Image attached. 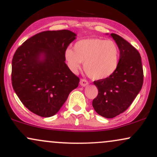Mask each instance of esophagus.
<instances>
[{"label": "esophagus", "instance_id": "obj_1", "mask_svg": "<svg viewBox=\"0 0 157 157\" xmlns=\"http://www.w3.org/2000/svg\"><path fill=\"white\" fill-rule=\"evenodd\" d=\"M80 85L82 86H86L89 84V82L86 80V79H81L80 80Z\"/></svg>", "mask_w": 157, "mask_h": 157}]
</instances>
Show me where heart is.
Wrapping results in <instances>:
<instances>
[{
	"instance_id": "1",
	"label": "heart",
	"mask_w": 157,
	"mask_h": 157,
	"mask_svg": "<svg viewBox=\"0 0 157 157\" xmlns=\"http://www.w3.org/2000/svg\"><path fill=\"white\" fill-rule=\"evenodd\" d=\"M65 59L70 69L77 72L84 62V71L94 80H102L117 69L120 59L119 46L113 40L89 38L77 41L74 50L67 48Z\"/></svg>"
}]
</instances>
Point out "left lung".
Listing matches in <instances>:
<instances>
[{
  "instance_id": "8db88e82",
  "label": "left lung",
  "mask_w": 157,
  "mask_h": 157,
  "mask_svg": "<svg viewBox=\"0 0 157 157\" xmlns=\"http://www.w3.org/2000/svg\"><path fill=\"white\" fill-rule=\"evenodd\" d=\"M111 36L120 48V63L112 75L94 81L98 94L92 102L96 112L109 119L128 109L142 89L144 77L141 56L137 49L120 36L113 33Z\"/></svg>"
}]
</instances>
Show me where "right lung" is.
I'll return each instance as SVG.
<instances>
[{
    "label": "right lung",
    "mask_w": 157,
    "mask_h": 157,
    "mask_svg": "<svg viewBox=\"0 0 157 157\" xmlns=\"http://www.w3.org/2000/svg\"><path fill=\"white\" fill-rule=\"evenodd\" d=\"M75 36L66 29L40 32L26 40L14 54L12 87L32 113L43 117L54 116L78 86L80 78L65 63V52Z\"/></svg>",
    "instance_id": "1"
}]
</instances>
